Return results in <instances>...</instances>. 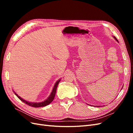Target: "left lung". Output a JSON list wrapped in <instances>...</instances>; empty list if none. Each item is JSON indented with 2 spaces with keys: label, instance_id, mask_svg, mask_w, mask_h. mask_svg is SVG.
Listing matches in <instances>:
<instances>
[{
  "label": "left lung",
  "instance_id": "8db88e82",
  "mask_svg": "<svg viewBox=\"0 0 133 133\" xmlns=\"http://www.w3.org/2000/svg\"><path fill=\"white\" fill-rule=\"evenodd\" d=\"M113 37H114V39H115V40H116V41H117V42H118V40H117V39H116V38H115V37H114V36H113ZM88 105H89V104H88ZM98 107H100V106H98Z\"/></svg>",
  "mask_w": 133,
  "mask_h": 133
}]
</instances>
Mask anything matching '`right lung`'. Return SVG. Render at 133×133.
I'll list each match as a JSON object with an SVG mask.
<instances>
[{"label": "right lung", "mask_w": 133, "mask_h": 133, "mask_svg": "<svg viewBox=\"0 0 133 133\" xmlns=\"http://www.w3.org/2000/svg\"><path fill=\"white\" fill-rule=\"evenodd\" d=\"M60 80H61V79H59L58 81H57V82L55 83L54 87H53V90H52V91L51 92V94H50L49 97H48L45 100H44V102H42L33 103V102H30L26 101V100L22 98L21 96H19L17 93H16L15 91H14V90H13V91L15 93V94L16 95V96H17V97L21 100V101H22L23 102L25 103L26 104H27V105H28L31 106L32 107H34V108H39V107H45V106L49 105V104L50 103H51L53 101V100H54V97H55V94H56V90H57V88L58 85V84L59 83Z\"/></svg>", "instance_id": "add662e5"}]
</instances>
